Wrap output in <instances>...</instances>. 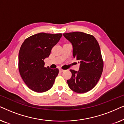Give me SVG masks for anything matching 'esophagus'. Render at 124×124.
<instances>
[{"label": "esophagus", "mask_w": 124, "mask_h": 124, "mask_svg": "<svg viewBox=\"0 0 124 124\" xmlns=\"http://www.w3.org/2000/svg\"><path fill=\"white\" fill-rule=\"evenodd\" d=\"M59 72H63L64 71V70H63V69H59Z\"/></svg>", "instance_id": "esophagus-1"}]
</instances>
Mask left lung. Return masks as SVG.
<instances>
[{"label": "left lung", "mask_w": 124, "mask_h": 124, "mask_svg": "<svg viewBox=\"0 0 124 124\" xmlns=\"http://www.w3.org/2000/svg\"><path fill=\"white\" fill-rule=\"evenodd\" d=\"M63 36L71 43L73 57L80 63L79 71L70 70L72 76L67 84L73 91L85 93L95 87L103 72L100 46L93 36L83 32L67 33Z\"/></svg>", "instance_id": "left-lung-1"}]
</instances>
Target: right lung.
I'll list each match as a JSON object with an SVG mask.
<instances>
[{
    "instance_id": "obj_1",
    "label": "right lung",
    "mask_w": 124,
    "mask_h": 124,
    "mask_svg": "<svg viewBox=\"0 0 124 124\" xmlns=\"http://www.w3.org/2000/svg\"><path fill=\"white\" fill-rule=\"evenodd\" d=\"M62 34L39 33L25 39L19 53V70L23 81L31 90L44 92L52 88L59 72L58 69L45 67L44 60Z\"/></svg>"
}]
</instances>
